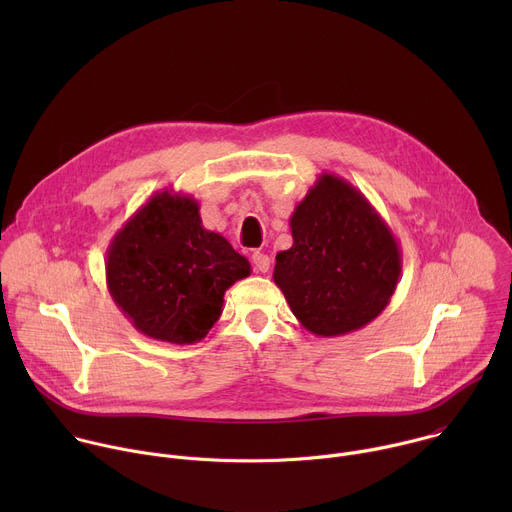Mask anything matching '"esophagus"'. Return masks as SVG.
<instances>
[{"label": "esophagus", "mask_w": 512, "mask_h": 512, "mask_svg": "<svg viewBox=\"0 0 512 512\" xmlns=\"http://www.w3.org/2000/svg\"><path fill=\"white\" fill-rule=\"evenodd\" d=\"M251 259H253V265H255V269H257V271H261V273H267V271H269V267H271V259H269V255H267V253L255 251Z\"/></svg>", "instance_id": "obj_1"}]
</instances>
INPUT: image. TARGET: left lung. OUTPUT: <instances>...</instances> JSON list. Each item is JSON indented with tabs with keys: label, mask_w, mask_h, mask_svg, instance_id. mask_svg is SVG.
Masks as SVG:
<instances>
[{
	"label": "left lung",
	"mask_w": 512,
	"mask_h": 512,
	"mask_svg": "<svg viewBox=\"0 0 512 512\" xmlns=\"http://www.w3.org/2000/svg\"><path fill=\"white\" fill-rule=\"evenodd\" d=\"M289 227L294 245L275 255L273 281L308 332L344 336L389 306L401 249L383 216L350 182L320 174Z\"/></svg>",
	"instance_id": "left-lung-1"
}]
</instances>
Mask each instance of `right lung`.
I'll list each match as a JSON object with an SVG mask.
<instances>
[{
    "instance_id": "add662e5",
    "label": "right lung",
    "mask_w": 512,
    "mask_h": 512,
    "mask_svg": "<svg viewBox=\"0 0 512 512\" xmlns=\"http://www.w3.org/2000/svg\"><path fill=\"white\" fill-rule=\"evenodd\" d=\"M198 210V200L166 188L139 206L109 243V294L154 340L200 342L223 314L225 291L251 273L223 235L202 227Z\"/></svg>"
}]
</instances>
